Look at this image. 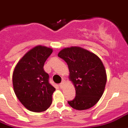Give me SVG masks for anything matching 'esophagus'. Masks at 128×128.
<instances>
[{"instance_id": "1", "label": "esophagus", "mask_w": 128, "mask_h": 128, "mask_svg": "<svg viewBox=\"0 0 128 128\" xmlns=\"http://www.w3.org/2000/svg\"><path fill=\"white\" fill-rule=\"evenodd\" d=\"M64 84H65V80H63L62 81V82L59 84V87H60V88H63V86H64Z\"/></svg>"}]
</instances>
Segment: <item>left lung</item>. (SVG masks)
I'll list each match as a JSON object with an SVG mask.
<instances>
[{"mask_svg":"<svg viewBox=\"0 0 128 128\" xmlns=\"http://www.w3.org/2000/svg\"><path fill=\"white\" fill-rule=\"evenodd\" d=\"M58 56L68 64L70 80L76 88V97L68 104L77 110L95 105L104 92L106 82V70L99 57L77 46L63 48Z\"/></svg>","mask_w":128,"mask_h":128,"instance_id":"8db88e82","label":"left lung"}]
</instances>
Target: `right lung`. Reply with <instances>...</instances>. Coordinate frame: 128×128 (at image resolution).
<instances>
[{
    "mask_svg": "<svg viewBox=\"0 0 128 128\" xmlns=\"http://www.w3.org/2000/svg\"><path fill=\"white\" fill-rule=\"evenodd\" d=\"M52 49L37 46L22 57L13 74V85L17 98L26 108L42 112L52 103L55 88L50 84L49 76L44 70L45 61Z\"/></svg>",
    "mask_w": 128,
    "mask_h": 128,
    "instance_id": "1",
    "label": "right lung"
}]
</instances>
